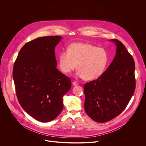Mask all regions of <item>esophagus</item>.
<instances>
[{"label":"esophagus","instance_id":"1","mask_svg":"<svg viewBox=\"0 0 146 146\" xmlns=\"http://www.w3.org/2000/svg\"><path fill=\"white\" fill-rule=\"evenodd\" d=\"M72 84H73V86H76L78 85V83L77 82H76V81H73Z\"/></svg>","mask_w":146,"mask_h":146}]
</instances>
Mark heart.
I'll use <instances>...</instances> for the list:
<instances>
[{
	"mask_svg": "<svg viewBox=\"0 0 146 146\" xmlns=\"http://www.w3.org/2000/svg\"><path fill=\"white\" fill-rule=\"evenodd\" d=\"M108 61V54L102 48L88 43H73L68 51L60 52L58 64L60 70L68 74L76 68V77L92 80L99 77L105 71Z\"/></svg>",
	"mask_w": 146,
	"mask_h": 146,
	"instance_id": "obj_1",
	"label": "heart"
}]
</instances>
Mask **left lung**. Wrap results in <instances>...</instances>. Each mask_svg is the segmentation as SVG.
Masks as SVG:
<instances>
[{
	"label": "left lung",
	"mask_w": 146,
	"mask_h": 146,
	"mask_svg": "<svg viewBox=\"0 0 146 146\" xmlns=\"http://www.w3.org/2000/svg\"><path fill=\"white\" fill-rule=\"evenodd\" d=\"M110 41L117 47L111 64L98 78L84 86L85 111L97 122L118 116L126 108L135 90L133 58L120 41Z\"/></svg>",
	"instance_id": "left-lung-1"
}]
</instances>
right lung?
<instances>
[{
    "label": "right lung",
    "instance_id": "obj_1",
    "mask_svg": "<svg viewBox=\"0 0 146 146\" xmlns=\"http://www.w3.org/2000/svg\"><path fill=\"white\" fill-rule=\"evenodd\" d=\"M62 36L40 37L26 43L15 62L13 77L18 102L35 119H54L64 108L63 97L70 90V78L57 69L55 47Z\"/></svg>",
    "mask_w": 146,
    "mask_h": 146
}]
</instances>
